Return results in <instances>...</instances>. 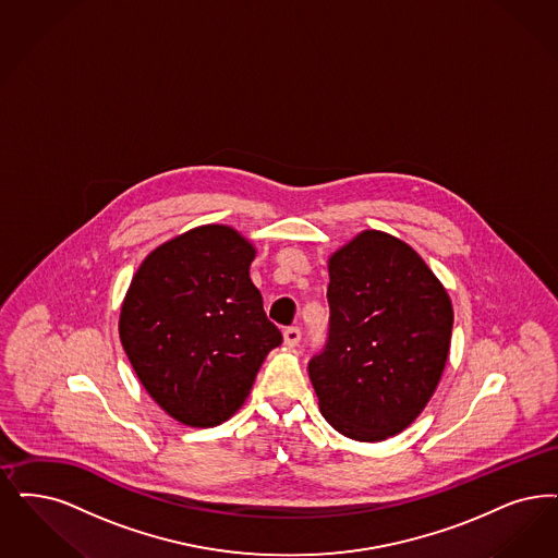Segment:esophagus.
I'll return each mask as SVG.
<instances>
[{"mask_svg":"<svg viewBox=\"0 0 558 558\" xmlns=\"http://www.w3.org/2000/svg\"><path fill=\"white\" fill-rule=\"evenodd\" d=\"M301 342V330L296 326H290L284 330V344L287 347H296Z\"/></svg>","mask_w":558,"mask_h":558,"instance_id":"esophagus-1","label":"esophagus"}]
</instances>
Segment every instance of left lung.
Masks as SVG:
<instances>
[{
  "instance_id": "obj_1",
  "label": "left lung",
  "mask_w": 558,
  "mask_h": 558,
  "mask_svg": "<svg viewBox=\"0 0 558 558\" xmlns=\"http://www.w3.org/2000/svg\"><path fill=\"white\" fill-rule=\"evenodd\" d=\"M328 271V340L310 361L319 411L347 438L386 440L415 422L440 381L450 299L411 246L378 230L338 248Z\"/></svg>"
}]
</instances>
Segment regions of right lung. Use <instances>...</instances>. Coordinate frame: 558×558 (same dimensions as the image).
I'll use <instances>...</instances> for the list:
<instances>
[{
  "instance_id": "obj_1",
  "label": "right lung",
  "mask_w": 558,
  "mask_h": 558,
  "mask_svg": "<svg viewBox=\"0 0 558 558\" xmlns=\"http://www.w3.org/2000/svg\"><path fill=\"white\" fill-rule=\"evenodd\" d=\"M255 248L207 223L151 251L120 312V340L151 399L177 422L214 427L248 397L280 330L248 278Z\"/></svg>"
}]
</instances>
